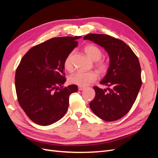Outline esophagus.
I'll return each mask as SVG.
<instances>
[{"label": "esophagus", "instance_id": "obj_1", "mask_svg": "<svg viewBox=\"0 0 158 158\" xmlns=\"http://www.w3.org/2000/svg\"><path fill=\"white\" fill-rule=\"evenodd\" d=\"M85 88V87H82V86H78V89H79V90H80V91L84 90Z\"/></svg>", "mask_w": 158, "mask_h": 158}]
</instances>
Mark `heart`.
I'll return each instance as SVG.
<instances>
[{
  "mask_svg": "<svg viewBox=\"0 0 158 158\" xmlns=\"http://www.w3.org/2000/svg\"><path fill=\"white\" fill-rule=\"evenodd\" d=\"M84 52L89 58L95 62V66L101 74H106L109 67L108 62L101 59L103 53L102 50L97 45L89 44L84 48ZM72 56L73 52H70L64 60L63 66L65 70L71 71L73 70L72 64ZM98 78V74L95 71H78L70 75L69 78V82L72 84H75L79 86H86L91 83L95 82Z\"/></svg>",
  "mask_w": 158,
  "mask_h": 158,
  "instance_id": "obj_1",
  "label": "heart"
}]
</instances>
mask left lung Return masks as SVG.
Returning <instances> with one entry per match:
<instances>
[{
	"mask_svg": "<svg viewBox=\"0 0 158 158\" xmlns=\"http://www.w3.org/2000/svg\"><path fill=\"white\" fill-rule=\"evenodd\" d=\"M103 47L110 58L106 76L100 84L107 89L94 86L92 111L106 121L120 119L130 111L142 85L141 68L137 56L125 42L106 34L92 33L84 36Z\"/></svg>",
	"mask_w": 158,
	"mask_h": 158,
	"instance_id": "8db88e82",
	"label": "left lung"
}]
</instances>
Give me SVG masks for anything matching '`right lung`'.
Returning <instances> with one entry per match:
<instances>
[{
    "label": "right lung",
    "mask_w": 158,
    "mask_h": 158,
    "mask_svg": "<svg viewBox=\"0 0 158 158\" xmlns=\"http://www.w3.org/2000/svg\"><path fill=\"white\" fill-rule=\"evenodd\" d=\"M80 36L54 37L28 51L15 75V87L20 107L36 124L50 125L66 113L76 85L63 87L64 60L78 45Z\"/></svg>",
    "instance_id": "right-lung-1"
}]
</instances>
